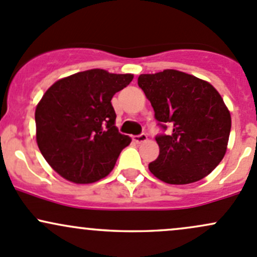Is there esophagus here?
Masks as SVG:
<instances>
[{
	"mask_svg": "<svg viewBox=\"0 0 257 257\" xmlns=\"http://www.w3.org/2000/svg\"><path fill=\"white\" fill-rule=\"evenodd\" d=\"M133 140L137 143V144H140V143L147 142L148 136L145 133H142V134H139V136H134L133 137Z\"/></svg>",
	"mask_w": 257,
	"mask_h": 257,
	"instance_id": "obj_1",
	"label": "esophagus"
}]
</instances>
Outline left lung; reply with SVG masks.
Masks as SVG:
<instances>
[{
  "label": "left lung",
  "instance_id": "obj_1",
  "mask_svg": "<svg viewBox=\"0 0 257 257\" xmlns=\"http://www.w3.org/2000/svg\"><path fill=\"white\" fill-rule=\"evenodd\" d=\"M138 85L155 112L158 124L171 133L155 138L158 159L151 174L170 185H187L209 175L223 160L231 117L223 98L207 81L177 70L143 74Z\"/></svg>",
  "mask_w": 257,
  "mask_h": 257
}]
</instances>
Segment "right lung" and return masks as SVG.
<instances>
[{
  "instance_id": "1",
  "label": "right lung",
  "mask_w": 257,
  "mask_h": 257,
  "mask_svg": "<svg viewBox=\"0 0 257 257\" xmlns=\"http://www.w3.org/2000/svg\"><path fill=\"white\" fill-rule=\"evenodd\" d=\"M132 74L92 69L56 81L36 108L37 144L61 177L92 183L106 177L132 139L118 132L110 99Z\"/></svg>"
}]
</instances>
